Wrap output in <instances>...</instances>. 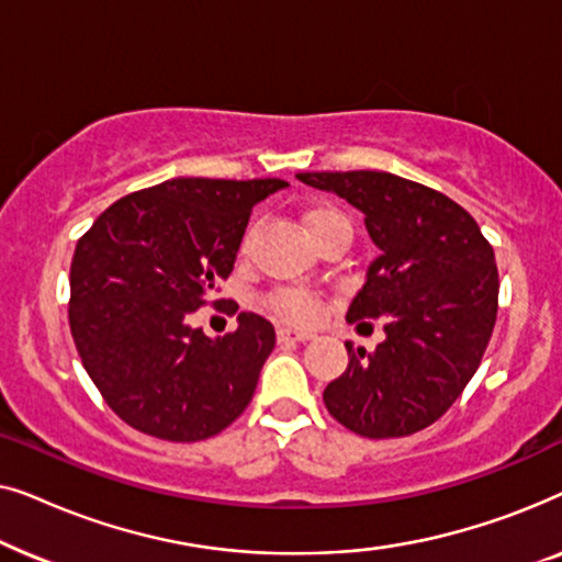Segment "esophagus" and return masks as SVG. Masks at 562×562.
<instances>
[{
    "mask_svg": "<svg viewBox=\"0 0 562 562\" xmlns=\"http://www.w3.org/2000/svg\"><path fill=\"white\" fill-rule=\"evenodd\" d=\"M276 337H279V342H291V340H296V342H306V340H312V333H306V329H291V327H279L276 329Z\"/></svg>",
    "mask_w": 562,
    "mask_h": 562,
    "instance_id": "1",
    "label": "esophagus"
}]
</instances>
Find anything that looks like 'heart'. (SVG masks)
Here are the masks:
<instances>
[{
	"instance_id": "1",
	"label": "heart",
	"mask_w": 562,
	"mask_h": 562,
	"mask_svg": "<svg viewBox=\"0 0 562 562\" xmlns=\"http://www.w3.org/2000/svg\"><path fill=\"white\" fill-rule=\"evenodd\" d=\"M304 222L314 240L333 227L350 229V220L345 217V212L329 204H319V206H312V210H306ZM268 306H271V310L283 319L310 322L314 314H317V296L304 286H281L268 294Z\"/></svg>"
}]
</instances>
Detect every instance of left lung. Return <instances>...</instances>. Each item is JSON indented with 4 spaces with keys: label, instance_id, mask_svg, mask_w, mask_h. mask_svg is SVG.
Returning <instances> with one entry per match:
<instances>
[{
    "label": "left lung",
    "instance_id": "left-lung-1",
    "mask_svg": "<svg viewBox=\"0 0 562 562\" xmlns=\"http://www.w3.org/2000/svg\"><path fill=\"white\" fill-rule=\"evenodd\" d=\"M296 179L363 212L381 250L348 322L381 317L386 340L373 352L345 342L350 363L322 394L327 412L368 440L419 432L463 394L486 352L498 310L494 248L463 206L402 176L322 171Z\"/></svg>",
    "mask_w": 562,
    "mask_h": 562
}]
</instances>
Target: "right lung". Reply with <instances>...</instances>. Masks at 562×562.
<instances>
[{"label":"right lung","mask_w":562,"mask_h":562,"mask_svg":"<svg viewBox=\"0 0 562 562\" xmlns=\"http://www.w3.org/2000/svg\"><path fill=\"white\" fill-rule=\"evenodd\" d=\"M283 187L171 179L117 199L76 243V350L110 409L137 432L206 440L250 404L276 345L271 322L240 312L235 333L212 340L189 314L233 273L252 206Z\"/></svg>","instance_id":"right-lung-1"}]
</instances>
